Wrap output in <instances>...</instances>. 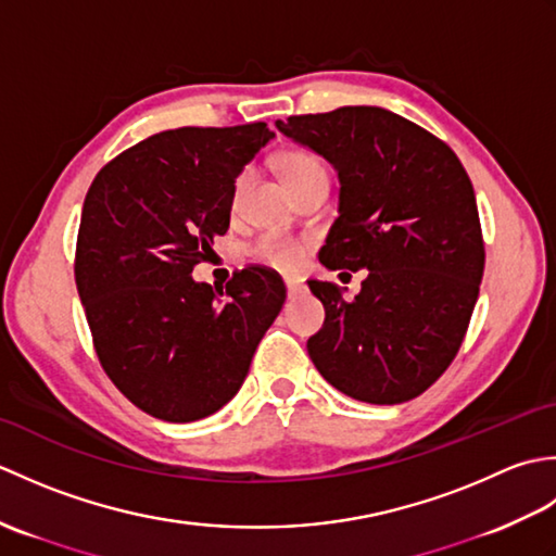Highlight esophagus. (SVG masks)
<instances>
[{
  "label": "esophagus",
  "instance_id": "34e87169",
  "mask_svg": "<svg viewBox=\"0 0 556 556\" xmlns=\"http://www.w3.org/2000/svg\"><path fill=\"white\" fill-rule=\"evenodd\" d=\"M303 289H305L303 281H299V279H287V293H289V299L299 296V293H301Z\"/></svg>",
  "mask_w": 556,
  "mask_h": 556
}]
</instances>
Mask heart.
Wrapping results in <instances>:
<instances>
[{"label":"heart","instance_id":"heart-1","mask_svg":"<svg viewBox=\"0 0 556 556\" xmlns=\"http://www.w3.org/2000/svg\"><path fill=\"white\" fill-rule=\"evenodd\" d=\"M277 167L296 195L303 191V188H308L313 184H329L327 164L323 162L320 155H317V152L308 148L285 150L277 157ZM245 181H248V172H243L233 184V205L239 203ZM251 253L255 255V260H260V263L267 267H275L279 271H293L301 265L303 248L299 241L289 239V236L269 231L260 236V239L253 243Z\"/></svg>","mask_w":556,"mask_h":556}]
</instances>
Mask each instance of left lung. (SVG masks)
<instances>
[{"instance_id": "left-lung-1", "label": "left lung", "mask_w": 556, "mask_h": 556, "mask_svg": "<svg viewBox=\"0 0 556 556\" xmlns=\"http://www.w3.org/2000/svg\"><path fill=\"white\" fill-rule=\"evenodd\" d=\"M339 172V217L320 263L368 269L356 301L308 287L325 325L308 353L325 380L365 404H404L437 382L473 315L482 241L473 184L444 140L382 108H339L277 122Z\"/></svg>"}]
</instances>
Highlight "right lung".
Masks as SVG:
<instances>
[{
    "instance_id": "add662e5",
    "label": "right lung",
    "mask_w": 556,
    "mask_h": 556,
    "mask_svg": "<svg viewBox=\"0 0 556 556\" xmlns=\"http://www.w3.org/2000/svg\"><path fill=\"white\" fill-rule=\"evenodd\" d=\"M271 136L263 122L162 131L88 188L76 289L102 370L152 418L193 422L231 401L287 301L263 265L233 271L224 291L191 277L229 229L236 176Z\"/></svg>"
}]
</instances>
